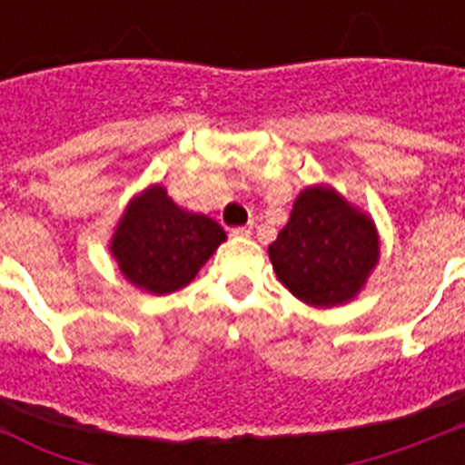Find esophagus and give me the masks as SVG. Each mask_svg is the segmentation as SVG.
I'll return each instance as SVG.
<instances>
[{"label": "esophagus", "instance_id": "34e87169", "mask_svg": "<svg viewBox=\"0 0 465 465\" xmlns=\"http://www.w3.org/2000/svg\"><path fill=\"white\" fill-rule=\"evenodd\" d=\"M251 226H236V229H232V236H236V239H248L251 236Z\"/></svg>", "mask_w": 465, "mask_h": 465}]
</instances>
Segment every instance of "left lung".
<instances>
[{"mask_svg":"<svg viewBox=\"0 0 465 465\" xmlns=\"http://www.w3.org/2000/svg\"><path fill=\"white\" fill-rule=\"evenodd\" d=\"M277 280L309 306L350 304L381 258L374 219L331 185H306L268 248Z\"/></svg>","mask_w":465,"mask_h":465,"instance_id":"left-lung-1","label":"left lung"}]
</instances>
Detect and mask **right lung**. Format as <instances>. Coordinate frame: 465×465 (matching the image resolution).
I'll use <instances>...</instances> for the list:
<instances>
[{
	"label": "right lung",
	"instance_id": "obj_1",
	"mask_svg": "<svg viewBox=\"0 0 465 465\" xmlns=\"http://www.w3.org/2000/svg\"><path fill=\"white\" fill-rule=\"evenodd\" d=\"M224 241L214 219L178 207L154 183L127 203L111 236V255L127 282L161 297L193 282Z\"/></svg>",
	"mask_w": 465,
	"mask_h": 465
}]
</instances>
